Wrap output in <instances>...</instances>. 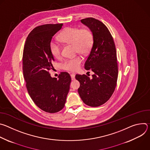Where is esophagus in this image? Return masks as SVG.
<instances>
[{"label":"esophagus","instance_id":"34e87169","mask_svg":"<svg viewBox=\"0 0 150 150\" xmlns=\"http://www.w3.org/2000/svg\"><path fill=\"white\" fill-rule=\"evenodd\" d=\"M71 77L72 80H74V79H75V75L74 74H72L71 75Z\"/></svg>","mask_w":150,"mask_h":150}]
</instances>
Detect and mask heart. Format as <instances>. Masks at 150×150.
I'll use <instances>...</instances> for the list:
<instances>
[{
	"label": "heart",
	"mask_w": 150,
	"mask_h": 150,
	"mask_svg": "<svg viewBox=\"0 0 150 150\" xmlns=\"http://www.w3.org/2000/svg\"><path fill=\"white\" fill-rule=\"evenodd\" d=\"M59 39L64 43L73 45L76 52L85 54L91 49L93 36L88 29H81L78 27H68L64 30L59 36ZM50 50L52 56L55 58H59L61 56V47L54 41L50 43ZM82 58L75 56L64 60L62 68L67 71H76L80 67Z\"/></svg>",
	"instance_id": "obj_1"
}]
</instances>
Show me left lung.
<instances>
[{
    "mask_svg": "<svg viewBox=\"0 0 150 150\" xmlns=\"http://www.w3.org/2000/svg\"><path fill=\"white\" fill-rule=\"evenodd\" d=\"M81 21L90 28L93 36L84 68L94 74L92 78L86 75H76L80 83L78 91L85 104L98 107L109 100L116 88L118 75L116 50L110 31L102 22L93 18Z\"/></svg>",
    "mask_w": 150,
    "mask_h": 150,
    "instance_id": "left-lung-1",
    "label": "left lung"
}]
</instances>
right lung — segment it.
I'll return each mask as SVG.
<instances>
[{"instance_id":"right-lung-1","label":"right lung","mask_w":150,"mask_h":150,"mask_svg":"<svg viewBox=\"0 0 150 150\" xmlns=\"http://www.w3.org/2000/svg\"><path fill=\"white\" fill-rule=\"evenodd\" d=\"M62 25L46 24L33 29L27 38L23 52V73L28 94L40 109L50 113L64 108L71 82L67 72H61L58 79L52 78L49 72L54 61L50 43Z\"/></svg>"}]
</instances>
